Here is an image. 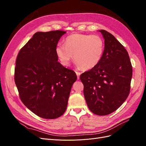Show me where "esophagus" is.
Segmentation results:
<instances>
[{
    "label": "esophagus",
    "mask_w": 146,
    "mask_h": 146,
    "mask_svg": "<svg viewBox=\"0 0 146 146\" xmlns=\"http://www.w3.org/2000/svg\"><path fill=\"white\" fill-rule=\"evenodd\" d=\"M76 73L77 76V78H78V79H79V78H80V76L81 73H80V72H76Z\"/></svg>",
    "instance_id": "esophagus-1"
}]
</instances>
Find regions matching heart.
I'll return each instance as SVG.
<instances>
[{
	"mask_svg": "<svg viewBox=\"0 0 146 146\" xmlns=\"http://www.w3.org/2000/svg\"><path fill=\"white\" fill-rule=\"evenodd\" d=\"M104 47V41L99 35L76 33L66 38L64 45L58 44L55 52L63 65L69 66L74 56L78 68L89 70L100 62Z\"/></svg>",
	"mask_w": 146,
	"mask_h": 146,
	"instance_id": "heart-1",
	"label": "heart"
}]
</instances>
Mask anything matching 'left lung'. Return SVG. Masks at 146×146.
I'll use <instances>...</instances> for the list:
<instances>
[{
    "label": "left lung",
    "mask_w": 146,
    "mask_h": 146,
    "mask_svg": "<svg viewBox=\"0 0 146 146\" xmlns=\"http://www.w3.org/2000/svg\"><path fill=\"white\" fill-rule=\"evenodd\" d=\"M104 38V52L94 68L82 74L83 94L88 108L99 116L111 113L129 94L132 66L127 51L113 35L99 30Z\"/></svg>",
    "instance_id": "8db88e82"
}]
</instances>
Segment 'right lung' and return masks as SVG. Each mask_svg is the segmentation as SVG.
<instances>
[{
	"instance_id": "1",
	"label": "right lung",
	"mask_w": 146,
	"mask_h": 146,
	"mask_svg": "<svg viewBox=\"0 0 146 146\" xmlns=\"http://www.w3.org/2000/svg\"><path fill=\"white\" fill-rule=\"evenodd\" d=\"M66 32H38L21 48L16 61L15 81L20 99L30 111L44 119L63 115L77 77L58 60L55 48Z\"/></svg>"
}]
</instances>
